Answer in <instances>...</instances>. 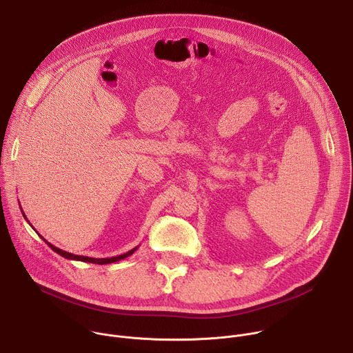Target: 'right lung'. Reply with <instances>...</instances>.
<instances>
[{
    "mask_svg": "<svg viewBox=\"0 0 353 353\" xmlns=\"http://www.w3.org/2000/svg\"><path fill=\"white\" fill-rule=\"evenodd\" d=\"M22 214H23V211H22ZM23 218L26 219V215L23 214ZM29 222V221H28ZM30 225V223H29ZM32 226V225H30ZM33 228V226H32ZM40 236V234H39ZM46 243H47V245L52 248L54 253H57V254H60L61 257H64V259H68V260H74V261H83V263H93V264H99V265H103V264H112V263H117V261H120V260H124V259H127L128 256H131L134 251L138 248V245L137 247H134L132 250H130V251H127V253H124V254H121V256H116V257H110V259H92V257H83V256H77V254H71V253H68V251H64V250H61V248H57L56 245H53L52 243H48L43 236H40Z\"/></svg>",
    "mask_w": 353,
    "mask_h": 353,
    "instance_id": "1",
    "label": "right lung"
}]
</instances>
